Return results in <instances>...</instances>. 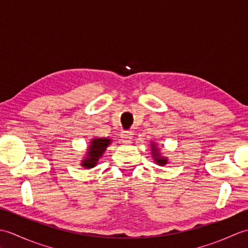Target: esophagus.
I'll list each match as a JSON object with an SVG mask.
<instances>
[{
  "label": "esophagus",
  "mask_w": 248,
  "mask_h": 248,
  "mask_svg": "<svg viewBox=\"0 0 248 248\" xmlns=\"http://www.w3.org/2000/svg\"><path fill=\"white\" fill-rule=\"evenodd\" d=\"M121 140H123L124 144H130L133 140V132H132V131H124V132L121 133Z\"/></svg>",
  "instance_id": "1"
}]
</instances>
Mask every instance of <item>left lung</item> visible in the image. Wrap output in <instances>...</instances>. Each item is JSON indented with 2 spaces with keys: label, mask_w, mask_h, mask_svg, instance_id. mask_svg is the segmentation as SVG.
<instances>
[{
  "label": "left lung",
  "mask_w": 248,
  "mask_h": 248,
  "mask_svg": "<svg viewBox=\"0 0 248 248\" xmlns=\"http://www.w3.org/2000/svg\"><path fill=\"white\" fill-rule=\"evenodd\" d=\"M150 148H151V156L154 157V162L155 164L160 166H164L168 163V157L161 155V150L155 141H150Z\"/></svg>",
  "instance_id": "1"
}]
</instances>
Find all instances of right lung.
<instances>
[{"label":"right lung","mask_w":248,"mask_h":248,"mask_svg":"<svg viewBox=\"0 0 248 248\" xmlns=\"http://www.w3.org/2000/svg\"><path fill=\"white\" fill-rule=\"evenodd\" d=\"M112 144V140L108 138H93L89 141L86 155L81 160V166L85 170H91L98 164L99 160L104 155L108 147Z\"/></svg>","instance_id":"obj_1"}]
</instances>
